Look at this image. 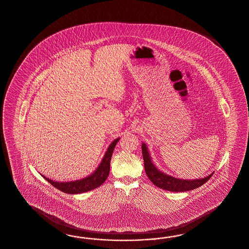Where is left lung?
<instances>
[{"label": "left lung", "instance_id": "obj_1", "mask_svg": "<svg viewBox=\"0 0 249 249\" xmlns=\"http://www.w3.org/2000/svg\"><path fill=\"white\" fill-rule=\"evenodd\" d=\"M142 152L144 161V169L148 178L153 182V184L160 189L173 191V192H184L189 191L192 189H197L198 187L205 184L209 180L213 175L211 174L207 178H200V179H194V180H186L176 178L171 176H168L163 172L159 171L154 163H152L151 156L149 155L148 149L144 143L142 144Z\"/></svg>", "mask_w": 249, "mask_h": 249}]
</instances>
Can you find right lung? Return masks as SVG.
I'll list each match as a JSON object with an SVG mask.
<instances>
[{"mask_svg":"<svg viewBox=\"0 0 249 249\" xmlns=\"http://www.w3.org/2000/svg\"><path fill=\"white\" fill-rule=\"evenodd\" d=\"M120 138L116 139L111 144L108 146L107 151L106 152L101 163L95 169V171L83 179L69 181V182H58V181L52 180L44 176L42 177L50 184H52L53 187L68 194H80L83 192H87L92 189H96L100 187L108 177V174L110 171V160H111L112 154Z\"/></svg>","mask_w":249,"mask_h":249,"instance_id":"add662e5","label":"right lung"}]
</instances>
